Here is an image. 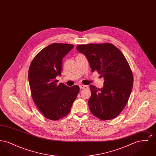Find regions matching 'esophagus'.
Here are the masks:
<instances>
[{
  "instance_id": "34e87169",
  "label": "esophagus",
  "mask_w": 156,
  "mask_h": 156,
  "mask_svg": "<svg viewBox=\"0 0 156 156\" xmlns=\"http://www.w3.org/2000/svg\"><path fill=\"white\" fill-rule=\"evenodd\" d=\"M80 88L81 89H87V88H88V87L86 85H80Z\"/></svg>"
}]
</instances>
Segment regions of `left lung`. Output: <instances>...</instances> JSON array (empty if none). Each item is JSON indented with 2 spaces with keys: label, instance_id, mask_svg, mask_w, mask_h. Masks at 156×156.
<instances>
[{
  "label": "left lung",
  "instance_id": "obj_1",
  "mask_svg": "<svg viewBox=\"0 0 156 156\" xmlns=\"http://www.w3.org/2000/svg\"><path fill=\"white\" fill-rule=\"evenodd\" d=\"M76 50L86 57L92 72L97 71L104 77L102 88L89 86L90 111L101 120L116 118L126 106L133 83V74L125 56L111 43L79 45Z\"/></svg>",
  "mask_w": 156,
  "mask_h": 156
}]
</instances>
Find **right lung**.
I'll use <instances>...</instances> for the list:
<instances>
[{
  "label": "right lung",
  "instance_id": "1",
  "mask_svg": "<svg viewBox=\"0 0 156 156\" xmlns=\"http://www.w3.org/2000/svg\"><path fill=\"white\" fill-rule=\"evenodd\" d=\"M74 45L53 43L37 54L30 64L29 82L34 102L45 117L57 120L67 115L80 87H68L55 80L61 75L62 59Z\"/></svg>",
  "mask_w": 156,
  "mask_h": 156
}]
</instances>
